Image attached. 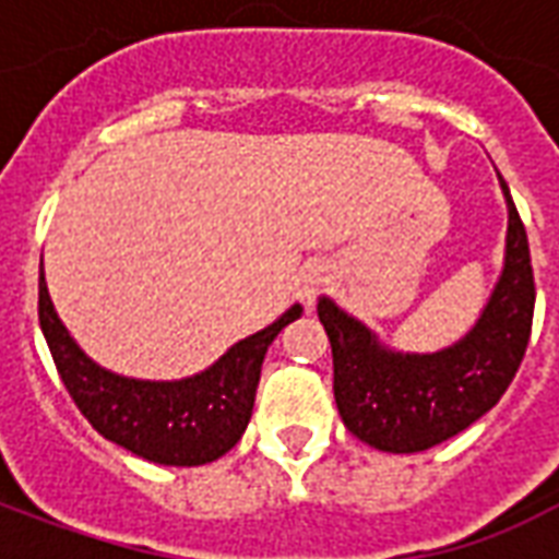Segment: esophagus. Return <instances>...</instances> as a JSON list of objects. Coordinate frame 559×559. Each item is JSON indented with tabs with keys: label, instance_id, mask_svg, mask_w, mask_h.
I'll list each match as a JSON object with an SVG mask.
<instances>
[{
	"label": "esophagus",
	"instance_id": "34e87169",
	"mask_svg": "<svg viewBox=\"0 0 559 559\" xmlns=\"http://www.w3.org/2000/svg\"><path fill=\"white\" fill-rule=\"evenodd\" d=\"M326 272L323 269H308L302 275V284H299V296H302L305 305H314V299L320 296V290L326 287Z\"/></svg>",
	"mask_w": 559,
	"mask_h": 559
}]
</instances>
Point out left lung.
<instances>
[{"instance_id":"8db88e82","label":"left lung","mask_w":559,"mask_h":559,"mask_svg":"<svg viewBox=\"0 0 559 559\" xmlns=\"http://www.w3.org/2000/svg\"><path fill=\"white\" fill-rule=\"evenodd\" d=\"M503 182V179H500ZM509 203L503 275L467 338L440 353H392L332 299L317 302L332 344L335 404L347 431L380 452L411 455L455 437L491 411L527 353L536 305L524 221Z\"/></svg>"}]
</instances>
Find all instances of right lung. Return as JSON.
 Returning <instances> with one entry per match:
<instances>
[{
	"label": "right lung",
	"instance_id": "add662e5",
	"mask_svg": "<svg viewBox=\"0 0 559 559\" xmlns=\"http://www.w3.org/2000/svg\"><path fill=\"white\" fill-rule=\"evenodd\" d=\"M299 314L302 308L293 305L278 323L239 341L203 374L176 383H148L110 374L92 362L56 314L44 272L38 281L41 332L80 413L102 437L170 467L209 464L239 443L254 411L260 365L269 344Z\"/></svg>",
	"mask_w": 559,
	"mask_h": 559
}]
</instances>
